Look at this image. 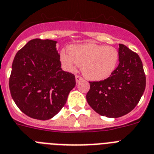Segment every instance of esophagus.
Here are the masks:
<instances>
[{"label": "esophagus", "mask_w": 154, "mask_h": 154, "mask_svg": "<svg viewBox=\"0 0 154 154\" xmlns=\"http://www.w3.org/2000/svg\"><path fill=\"white\" fill-rule=\"evenodd\" d=\"M75 78H76V82H77V83H79L80 81H81L83 80V78H82L81 76H78V75H77V76L75 77Z\"/></svg>", "instance_id": "34e87169"}]
</instances>
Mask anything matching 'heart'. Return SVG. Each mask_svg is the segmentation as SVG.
<instances>
[{
	"label": "heart",
	"instance_id": "obj_1",
	"mask_svg": "<svg viewBox=\"0 0 154 154\" xmlns=\"http://www.w3.org/2000/svg\"><path fill=\"white\" fill-rule=\"evenodd\" d=\"M69 54L62 51L60 59L66 69L73 71L77 65L82 66V73L87 79L103 81L117 68L119 53L111 46L87 44L71 46Z\"/></svg>",
	"mask_w": 154,
	"mask_h": 154
}]
</instances>
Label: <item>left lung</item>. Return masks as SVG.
Listing matches in <instances>:
<instances>
[{
  "instance_id": "1",
  "label": "left lung",
  "mask_w": 154,
  "mask_h": 154,
  "mask_svg": "<svg viewBox=\"0 0 154 154\" xmlns=\"http://www.w3.org/2000/svg\"><path fill=\"white\" fill-rule=\"evenodd\" d=\"M119 65L107 79L90 83L86 99L102 116L122 117L138 104L146 88V76L139 55L119 45Z\"/></svg>"
}]
</instances>
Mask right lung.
Instances as JSON below:
<instances>
[{
	"instance_id": "right-lung-1",
	"label": "right lung",
	"mask_w": 154,
	"mask_h": 154,
	"mask_svg": "<svg viewBox=\"0 0 154 154\" xmlns=\"http://www.w3.org/2000/svg\"><path fill=\"white\" fill-rule=\"evenodd\" d=\"M56 44L52 40H31L12 63L11 95L19 109L33 119L52 118L76 85L74 75L62 69Z\"/></svg>"
}]
</instances>
